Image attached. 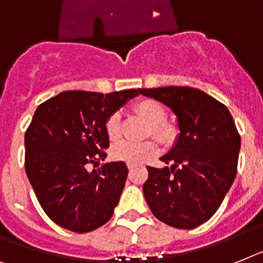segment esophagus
Instances as JSON below:
<instances>
[{"label":"esophagus","mask_w":263,"mask_h":263,"mask_svg":"<svg viewBox=\"0 0 263 263\" xmlns=\"http://www.w3.org/2000/svg\"><path fill=\"white\" fill-rule=\"evenodd\" d=\"M136 165H138V164H135V163H127V167H128V170H129V171H132V170L135 168Z\"/></svg>","instance_id":"1"}]
</instances>
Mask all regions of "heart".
<instances>
[{
    "instance_id": "heart-1",
    "label": "heart",
    "mask_w": 263,
    "mask_h": 263,
    "mask_svg": "<svg viewBox=\"0 0 263 263\" xmlns=\"http://www.w3.org/2000/svg\"><path fill=\"white\" fill-rule=\"evenodd\" d=\"M134 109L138 115H140L149 125H151L152 135L163 143H168L173 140L175 135V128L168 123H165V109L159 101L152 99H143L134 105ZM105 131L108 138L111 140H116L120 135V118L119 114H112L107 119ZM158 145L154 142H120L114 145L112 156L116 160H124L128 163H142L145 159L156 154Z\"/></svg>"
}]
</instances>
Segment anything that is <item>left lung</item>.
<instances>
[{
	"mask_svg": "<svg viewBox=\"0 0 263 263\" xmlns=\"http://www.w3.org/2000/svg\"><path fill=\"white\" fill-rule=\"evenodd\" d=\"M174 112L179 134L160 158L170 167H147L145 202L163 223L191 230L213 217L237 175L240 138L222 103L189 87L139 89Z\"/></svg>",
	"mask_w": 263,
	"mask_h": 263,
	"instance_id": "1",
	"label": "left lung"
}]
</instances>
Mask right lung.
I'll return each mask as SVG.
<instances>
[{
  "mask_svg": "<svg viewBox=\"0 0 263 263\" xmlns=\"http://www.w3.org/2000/svg\"><path fill=\"white\" fill-rule=\"evenodd\" d=\"M136 89L67 90L40 104L25 132V171L40 204L59 226L88 233L111 219L127 180L124 162L104 160L107 119Z\"/></svg>",
  "mask_w": 263,
  "mask_h": 263,
  "instance_id": "add662e5",
  "label": "right lung"
}]
</instances>
